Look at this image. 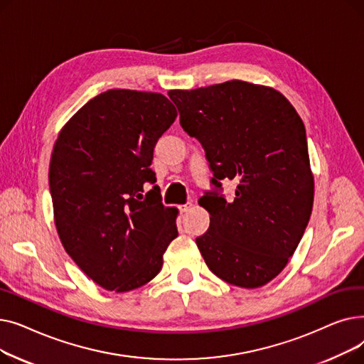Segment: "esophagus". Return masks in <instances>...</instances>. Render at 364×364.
<instances>
[{
	"instance_id": "1",
	"label": "esophagus",
	"mask_w": 364,
	"mask_h": 364,
	"mask_svg": "<svg viewBox=\"0 0 364 364\" xmlns=\"http://www.w3.org/2000/svg\"><path fill=\"white\" fill-rule=\"evenodd\" d=\"M190 208H192V202H187L186 205H181L178 209H180V213H181V214H184V213H187V211H188Z\"/></svg>"
}]
</instances>
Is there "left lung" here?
I'll return each mask as SVG.
<instances>
[{"label":"left lung","instance_id":"1","mask_svg":"<svg viewBox=\"0 0 364 364\" xmlns=\"http://www.w3.org/2000/svg\"><path fill=\"white\" fill-rule=\"evenodd\" d=\"M180 124L205 149L211 183L237 181L236 198L218 192L199 199L211 215L196 239L215 276L255 289L288 264L309 224L314 177L305 127L295 107L274 88L227 81L196 90H171Z\"/></svg>","mask_w":364,"mask_h":364}]
</instances>
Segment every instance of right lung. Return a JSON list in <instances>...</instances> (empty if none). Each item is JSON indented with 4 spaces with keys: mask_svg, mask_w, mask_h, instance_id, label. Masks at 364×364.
I'll use <instances>...</instances> for the list:
<instances>
[{
    "mask_svg": "<svg viewBox=\"0 0 364 364\" xmlns=\"http://www.w3.org/2000/svg\"><path fill=\"white\" fill-rule=\"evenodd\" d=\"M177 118L159 92L109 90L62 128L48 171L57 233L68 255L103 289L128 292L155 277L178 236L164 206L153 149Z\"/></svg>",
    "mask_w": 364,
    "mask_h": 364,
    "instance_id": "obj_1",
    "label": "right lung"
}]
</instances>
